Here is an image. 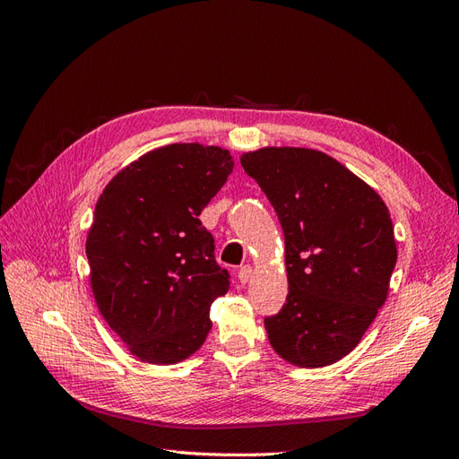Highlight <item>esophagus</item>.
<instances>
[{
  "label": "esophagus",
  "instance_id": "34e87169",
  "mask_svg": "<svg viewBox=\"0 0 459 459\" xmlns=\"http://www.w3.org/2000/svg\"><path fill=\"white\" fill-rule=\"evenodd\" d=\"M251 277H253V268L251 266H243L239 270V281L241 283H248V281H251Z\"/></svg>",
  "mask_w": 459,
  "mask_h": 459
}]
</instances>
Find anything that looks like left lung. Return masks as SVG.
<instances>
[{"instance_id": "left-lung-1", "label": "left lung", "mask_w": 459, "mask_h": 459, "mask_svg": "<svg viewBox=\"0 0 459 459\" xmlns=\"http://www.w3.org/2000/svg\"><path fill=\"white\" fill-rule=\"evenodd\" d=\"M241 166L285 235L287 302L264 319L272 349L299 368L335 364L386 300L398 256L388 208L322 151L262 147L243 152Z\"/></svg>"}]
</instances>
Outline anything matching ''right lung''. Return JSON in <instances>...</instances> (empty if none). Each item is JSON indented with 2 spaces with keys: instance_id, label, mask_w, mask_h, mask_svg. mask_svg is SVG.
<instances>
[{
  "instance_id": "1",
  "label": "right lung",
  "mask_w": 459,
  "mask_h": 459,
  "mask_svg": "<svg viewBox=\"0 0 459 459\" xmlns=\"http://www.w3.org/2000/svg\"><path fill=\"white\" fill-rule=\"evenodd\" d=\"M233 170L228 149L172 143L122 169L97 199L86 239L91 290L126 349L169 366L195 354L230 273L199 214Z\"/></svg>"
}]
</instances>
